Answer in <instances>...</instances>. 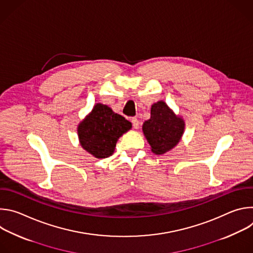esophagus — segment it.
I'll use <instances>...</instances> for the list:
<instances>
[{"label": "esophagus", "mask_w": 253, "mask_h": 253, "mask_svg": "<svg viewBox=\"0 0 253 253\" xmlns=\"http://www.w3.org/2000/svg\"><path fill=\"white\" fill-rule=\"evenodd\" d=\"M131 122H132V125H133V127H134L135 129H138V128H139V121H138L137 118L133 117V118L131 119Z\"/></svg>", "instance_id": "1"}]
</instances>
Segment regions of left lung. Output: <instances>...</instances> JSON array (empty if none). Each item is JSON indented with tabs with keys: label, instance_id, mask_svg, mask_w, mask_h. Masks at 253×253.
Listing matches in <instances>:
<instances>
[{
	"label": "left lung",
	"instance_id": "1",
	"mask_svg": "<svg viewBox=\"0 0 253 253\" xmlns=\"http://www.w3.org/2000/svg\"><path fill=\"white\" fill-rule=\"evenodd\" d=\"M143 132L155 154H164L172 149L181 138L184 122L166 105L159 101L152 105L150 119L144 122Z\"/></svg>",
	"mask_w": 253,
	"mask_h": 253
}]
</instances>
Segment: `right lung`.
Returning <instances> with one entry per match:
<instances>
[{
    "mask_svg": "<svg viewBox=\"0 0 253 253\" xmlns=\"http://www.w3.org/2000/svg\"><path fill=\"white\" fill-rule=\"evenodd\" d=\"M132 127L123 116L103 104H96L91 114L80 123L78 135L82 147L96 158L113 154L119 137Z\"/></svg>",
    "mask_w": 253,
    "mask_h": 253,
    "instance_id": "right-lung-1",
    "label": "right lung"
}]
</instances>
